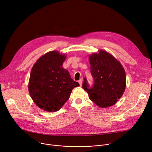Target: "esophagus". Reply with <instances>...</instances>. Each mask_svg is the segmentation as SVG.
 Segmentation results:
<instances>
[{
	"label": "esophagus",
	"instance_id": "34e87169",
	"mask_svg": "<svg viewBox=\"0 0 152 152\" xmlns=\"http://www.w3.org/2000/svg\"><path fill=\"white\" fill-rule=\"evenodd\" d=\"M79 83L80 84V86H82V83H83V80H82V79H80L79 80Z\"/></svg>",
	"mask_w": 152,
	"mask_h": 152
}]
</instances>
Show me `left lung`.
Masks as SVG:
<instances>
[{"label":"left lung","mask_w":152,"mask_h":152,"mask_svg":"<svg viewBox=\"0 0 152 152\" xmlns=\"http://www.w3.org/2000/svg\"><path fill=\"white\" fill-rule=\"evenodd\" d=\"M89 60L94 83L90 88L84 78L83 88L98 107L106 108L114 105L125 90V69L118 60L103 49L89 55Z\"/></svg>","instance_id":"left-lung-1"}]
</instances>
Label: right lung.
I'll return each mask as SVG.
<instances>
[{"label": "right lung", "instance_id": "add662e5", "mask_svg": "<svg viewBox=\"0 0 152 152\" xmlns=\"http://www.w3.org/2000/svg\"><path fill=\"white\" fill-rule=\"evenodd\" d=\"M65 54L53 50L40 57L33 65L28 82V91L34 103L49 112L59 110L79 84L63 67Z\"/></svg>", "mask_w": 152, "mask_h": 152}]
</instances>
